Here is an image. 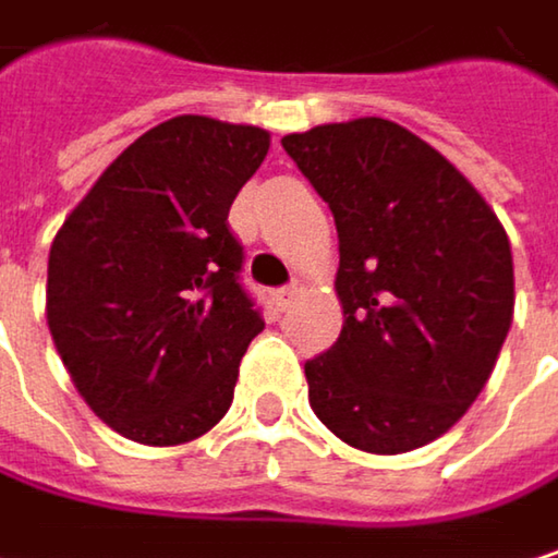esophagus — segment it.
<instances>
[{"mask_svg": "<svg viewBox=\"0 0 558 558\" xmlns=\"http://www.w3.org/2000/svg\"><path fill=\"white\" fill-rule=\"evenodd\" d=\"M294 298H298V281H291L288 288H277V294H274V304L281 307V311H288Z\"/></svg>", "mask_w": 558, "mask_h": 558, "instance_id": "esophagus-1", "label": "esophagus"}]
</instances>
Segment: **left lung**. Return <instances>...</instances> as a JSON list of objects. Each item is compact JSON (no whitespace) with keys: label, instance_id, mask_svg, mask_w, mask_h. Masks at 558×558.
Returning <instances> with one entry per match:
<instances>
[{"label":"left lung","instance_id":"left-lung-1","mask_svg":"<svg viewBox=\"0 0 558 558\" xmlns=\"http://www.w3.org/2000/svg\"><path fill=\"white\" fill-rule=\"evenodd\" d=\"M340 234V340L304 363L347 445L441 438L487 386L513 320V254L481 192L412 130L363 117L281 140Z\"/></svg>","mask_w":558,"mask_h":558}]
</instances>
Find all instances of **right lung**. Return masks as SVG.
Returning a JSON list of instances; mask_svg holds the SVG:
<instances>
[{
  "mask_svg": "<svg viewBox=\"0 0 558 558\" xmlns=\"http://www.w3.org/2000/svg\"><path fill=\"white\" fill-rule=\"evenodd\" d=\"M267 130L172 117L133 140L64 218L48 254V330L84 402L140 445L221 422L264 330L228 225Z\"/></svg>",
  "mask_w": 558,
  "mask_h": 558,
  "instance_id": "1",
  "label": "right lung"
}]
</instances>
